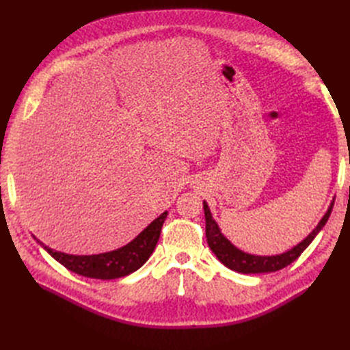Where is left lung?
Segmentation results:
<instances>
[{"label":"left lung","mask_w":350,"mask_h":350,"mask_svg":"<svg viewBox=\"0 0 350 350\" xmlns=\"http://www.w3.org/2000/svg\"><path fill=\"white\" fill-rule=\"evenodd\" d=\"M203 208H204V216H206L207 243L210 250L215 252L217 260L221 264H225L228 269L234 271L243 273V274H257V273H271V271L282 270L283 267L289 266L291 262H293L296 258H298L304 252V250L310 245V243L314 241V238L319 235V232L327 224V220L330 217L332 208H333V201L330 207L327 208L323 219L319 221V225L312 229V232L308 237L302 239L299 243H296L293 248L284 251L282 254H276V256H256V254H248L245 251L237 248L234 243H232L220 232V228L216 224L213 216H211L210 208L206 201H203Z\"/></svg>","instance_id":"left-lung-1"}]
</instances>
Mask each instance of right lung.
I'll return each instance as SVG.
<instances>
[{
  "label": "right lung",
  "mask_w": 350,
  "mask_h": 350,
  "mask_svg": "<svg viewBox=\"0 0 350 350\" xmlns=\"http://www.w3.org/2000/svg\"><path fill=\"white\" fill-rule=\"evenodd\" d=\"M166 216L167 211H163L161 216L154 219L149 226L140 232L126 245L109 252L93 254V256H72V254L55 251L46 247L44 242H40L35 237L33 238L42 248L48 251V254H51L62 266L80 274V276L100 280L120 279L139 270L149 260L152 252L154 251L159 237H161V230Z\"/></svg>",
  "instance_id": "obj_1"
}]
</instances>
